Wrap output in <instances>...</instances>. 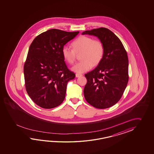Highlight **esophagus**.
<instances>
[{
	"label": "esophagus",
	"instance_id": "obj_1",
	"mask_svg": "<svg viewBox=\"0 0 154 154\" xmlns=\"http://www.w3.org/2000/svg\"><path fill=\"white\" fill-rule=\"evenodd\" d=\"M75 76L76 78H79V77H80V76H82V74H78V73H76L75 74Z\"/></svg>",
	"mask_w": 154,
	"mask_h": 154
}]
</instances>
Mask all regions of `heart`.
<instances>
[{
	"label": "heart",
	"mask_w": 154,
	"mask_h": 154,
	"mask_svg": "<svg viewBox=\"0 0 154 154\" xmlns=\"http://www.w3.org/2000/svg\"><path fill=\"white\" fill-rule=\"evenodd\" d=\"M73 49L69 46L63 47V58L69 64L75 62L77 54L80 53L82 60L72 68L75 72L82 73L88 71L92 66H98L105 54V46L101 41L88 36H80L72 43Z\"/></svg>",
	"instance_id": "1"
}]
</instances>
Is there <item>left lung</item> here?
Masks as SVG:
<instances>
[{"label": "left lung", "mask_w": 154, "mask_h": 154, "mask_svg": "<svg viewBox=\"0 0 154 154\" xmlns=\"http://www.w3.org/2000/svg\"><path fill=\"white\" fill-rule=\"evenodd\" d=\"M82 34L97 36L105 46L101 63L85 74V100L95 108H109L120 100L128 84L127 53L119 38L107 28L85 31Z\"/></svg>", "instance_id": "left-lung-1"}]
</instances>
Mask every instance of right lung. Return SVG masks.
I'll list each match as a JSON object with an SVG mask.
<instances>
[{
  "instance_id": "1",
  "label": "right lung",
  "mask_w": 154,
  "mask_h": 154,
  "mask_svg": "<svg viewBox=\"0 0 154 154\" xmlns=\"http://www.w3.org/2000/svg\"><path fill=\"white\" fill-rule=\"evenodd\" d=\"M79 33L49 29L37 36L29 46L23 66L25 85L39 107L54 108L64 101L68 82L75 74L68 68L62 49Z\"/></svg>"
}]
</instances>
